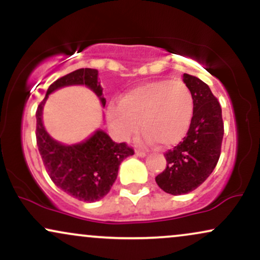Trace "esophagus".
I'll list each match as a JSON object with an SVG mask.
<instances>
[{
	"label": "esophagus",
	"instance_id": "34e87169",
	"mask_svg": "<svg viewBox=\"0 0 260 260\" xmlns=\"http://www.w3.org/2000/svg\"><path fill=\"white\" fill-rule=\"evenodd\" d=\"M136 155H137V156H139V157H144L147 154H145L144 151H142V150H136Z\"/></svg>",
	"mask_w": 260,
	"mask_h": 260
}]
</instances>
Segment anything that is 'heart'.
Instances as JSON below:
<instances>
[{
    "label": "heart",
    "instance_id": "b5f03b06",
    "mask_svg": "<svg viewBox=\"0 0 260 260\" xmlns=\"http://www.w3.org/2000/svg\"><path fill=\"white\" fill-rule=\"evenodd\" d=\"M193 96L181 80H153L131 89L120 103L107 109L110 123L121 138L139 128L145 131L143 140L157 142L160 147L180 143L189 129L193 118Z\"/></svg>",
    "mask_w": 260,
    "mask_h": 260
}]
</instances>
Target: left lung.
I'll return each instance as SVG.
<instances>
[{"label": "left lung", "mask_w": 260, "mask_h": 260, "mask_svg": "<svg viewBox=\"0 0 260 260\" xmlns=\"http://www.w3.org/2000/svg\"><path fill=\"white\" fill-rule=\"evenodd\" d=\"M193 96V118L187 136L166 151L168 166L155 177L164 192L174 196L194 190L210 176L221 153L223 122L221 106L203 80L184 73Z\"/></svg>", "instance_id": "obj_1"}]
</instances>
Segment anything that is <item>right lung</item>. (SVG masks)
<instances>
[{"label":"right lung","instance_id":"obj_1","mask_svg":"<svg viewBox=\"0 0 260 260\" xmlns=\"http://www.w3.org/2000/svg\"><path fill=\"white\" fill-rule=\"evenodd\" d=\"M68 85H86L105 106L98 71L80 68L53 82L37 110V144L44 166L53 183L78 201H100L111 189L118 168L134 150L126 143H115L104 131H96L79 144L64 145L49 136L43 124V109L49 94Z\"/></svg>","mask_w":260,"mask_h":260}]
</instances>
